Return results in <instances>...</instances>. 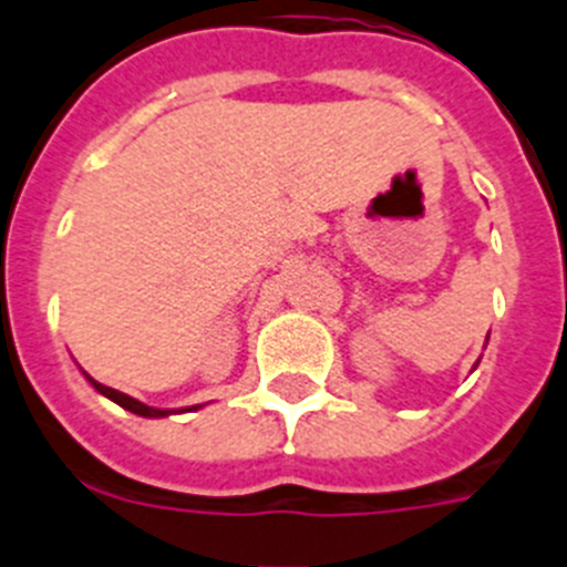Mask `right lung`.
<instances>
[{
    "label": "right lung",
    "mask_w": 567,
    "mask_h": 567,
    "mask_svg": "<svg viewBox=\"0 0 567 567\" xmlns=\"http://www.w3.org/2000/svg\"><path fill=\"white\" fill-rule=\"evenodd\" d=\"M87 380H90V383H93V389H96L99 394L110 398V400H113V403H118V405H122V409H127V412L138 414V417H167V414H169V412H164V409H153V405L138 403V400L130 398V394L115 392V389H110V385L96 383V380H93V378H87Z\"/></svg>",
    "instance_id": "obj_1"
}]
</instances>
